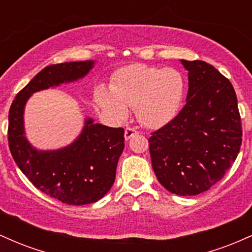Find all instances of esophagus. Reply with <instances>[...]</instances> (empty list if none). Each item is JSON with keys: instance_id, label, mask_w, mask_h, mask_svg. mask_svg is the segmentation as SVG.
Returning a JSON list of instances; mask_svg holds the SVG:
<instances>
[{"instance_id": "obj_1", "label": "esophagus", "mask_w": 252, "mask_h": 252, "mask_svg": "<svg viewBox=\"0 0 252 252\" xmlns=\"http://www.w3.org/2000/svg\"><path fill=\"white\" fill-rule=\"evenodd\" d=\"M137 132H138L137 130H135V129H132V128H126V131H124V138H126V140L128 141V140H130V138L132 137V136L137 134Z\"/></svg>"}]
</instances>
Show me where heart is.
<instances>
[{
	"mask_svg": "<svg viewBox=\"0 0 252 252\" xmlns=\"http://www.w3.org/2000/svg\"><path fill=\"white\" fill-rule=\"evenodd\" d=\"M186 94V80L175 68L134 63L114 76L111 90L98 86L94 102L112 120L128 117L136 108L137 118L148 128H160L173 120Z\"/></svg>",
	"mask_w": 252,
	"mask_h": 252,
	"instance_id": "heart-1",
	"label": "heart"
}]
</instances>
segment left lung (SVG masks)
Segmentation results:
<instances>
[{"label": "left lung", "instance_id": "left-lung-1", "mask_svg": "<svg viewBox=\"0 0 252 252\" xmlns=\"http://www.w3.org/2000/svg\"><path fill=\"white\" fill-rule=\"evenodd\" d=\"M189 72L186 105L149 138L158 182L176 195H196L218 182L235 162L242 123L235 89L201 60H180Z\"/></svg>", "mask_w": 252, "mask_h": 252}]
</instances>
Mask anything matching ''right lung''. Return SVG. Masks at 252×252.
Instances as JSON below:
<instances>
[{
  "label": "right lung",
  "instance_id": "obj_1",
  "mask_svg": "<svg viewBox=\"0 0 252 252\" xmlns=\"http://www.w3.org/2000/svg\"><path fill=\"white\" fill-rule=\"evenodd\" d=\"M94 60L46 66L11 103L8 142L14 161L36 189L68 205H85L102 199L116 178L124 149V130L109 128L86 117L73 142L54 150L37 149L25 131V108L35 92L83 79Z\"/></svg>",
  "mask_w": 252,
  "mask_h": 252
}]
</instances>
